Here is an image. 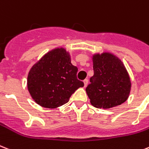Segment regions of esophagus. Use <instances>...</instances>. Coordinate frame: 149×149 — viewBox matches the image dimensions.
Returning a JSON list of instances; mask_svg holds the SVG:
<instances>
[{
  "label": "esophagus",
  "mask_w": 149,
  "mask_h": 149,
  "mask_svg": "<svg viewBox=\"0 0 149 149\" xmlns=\"http://www.w3.org/2000/svg\"><path fill=\"white\" fill-rule=\"evenodd\" d=\"M83 83H84V86L86 87L87 85H88V79H84V80H83Z\"/></svg>",
  "instance_id": "1"
}]
</instances>
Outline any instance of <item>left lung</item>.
I'll return each mask as SVG.
<instances>
[{
    "mask_svg": "<svg viewBox=\"0 0 149 149\" xmlns=\"http://www.w3.org/2000/svg\"><path fill=\"white\" fill-rule=\"evenodd\" d=\"M94 75L86 89L90 103L110 109L125 102L131 91V80L123 63L110 53L93 56Z\"/></svg>",
    "mask_w": 149,
    "mask_h": 149,
    "instance_id": "1",
    "label": "left lung"
}]
</instances>
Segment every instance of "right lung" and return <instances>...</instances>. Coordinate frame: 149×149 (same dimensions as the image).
I'll return each mask as SVG.
<instances>
[{"label": "right lung", "mask_w": 149, "mask_h": 149, "mask_svg": "<svg viewBox=\"0 0 149 149\" xmlns=\"http://www.w3.org/2000/svg\"><path fill=\"white\" fill-rule=\"evenodd\" d=\"M77 66L71 63L70 53L60 47L47 53L31 67L27 89L40 106L55 109L68 102L70 97L84 83L77 79Z\"/></svg>", "instance_id": "add662e5"}]
</instances>
